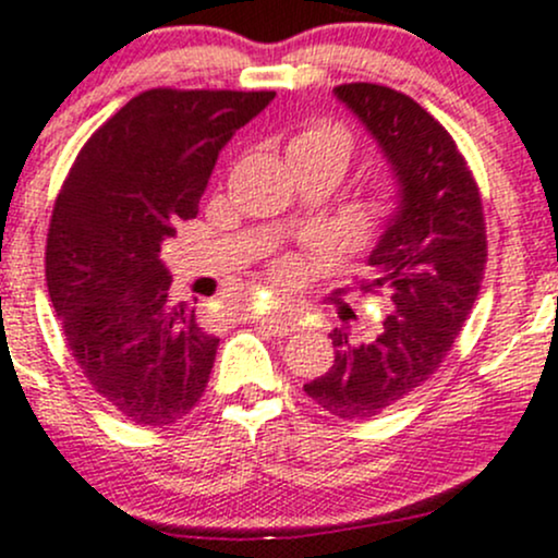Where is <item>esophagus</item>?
<instances>
[{
	"label": "esophagus",
	"mask_w": 558,
	"mask_h": 558,
	"mask_svg": "<svg viewBox=\"0 0 558 558\" xmlns=\"http://www.w3.org/2000/svg\"><path fill=\"white\" fill-rule=\"evenodd\" d=\"M254 320L256 326L267 328L269 333H275V337H289L291 331H296V318L291 313H254Z\"/></svg>",
	"instance_id": "34e87169"
}]
</instances>
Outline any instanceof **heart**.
Listing matches in <instances>:
<instances>
[{
  "instance_id": "b5f03b06",
  "label": "heart",
  "mask_w": 558,
  "mask_h": 558,
  "mask_svg": "<svg viewBox=\"0 0 558 558\" xmlns=\"http://www.w3.org/2000/svg\"><path fill=\"white\" fill-rule=\"evenodd\" d=\"M353 133L344 125L331 120H315L307 122L302 131L291 138V160L294 166H304V162H318V160H331L339 162V166H348L350 157H353ZM398 208V195L392 186H379L372 195V201L366 203V210H363V219H366L368 227L385 225ZM272 278L278 283H291L296 278V264L294 259H278L272 262Z\"/></svg>"
}]
</instances>
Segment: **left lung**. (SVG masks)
<instances>
[{"instance_id":"left-lung-1","label":"left lung","mask_w":558,"mask_h":558,"mask_svg":"<svg viewBox=\"0 0 558 558\" xmlns=\"http://www.w3.org/2000/svg\"><path fill=\"white\" fill-rule=\"evenodd\" d=\"M383 146L398 181L396 216L368 254L361 291L387 294L392 313L372 342L333 328V366L304 385L339 420H368L425 385L471 315L486 267L481 192L447 128L407 93L374 82L333 87Z\"/></svg>"}]
</instances>
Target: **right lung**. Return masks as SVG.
<instances>
[{
  "instance_id": "right-lung-1",
  "label": "right lung",
  "mask_w": 558,
  "mask_h": 558,
  "mask_svg": "<svg viewBox=\"0 0 558 558\" xmlns=\"http://www.w3.org/2000/svg\"><path fill=\"white\" fill-rule=\"evenodd\" d=\"M272 90L151 87L82 146L47 230L45 275L63 337L122 417L173 425L197 407L219 339L168 296L160 248L197 216L221 146Z\"/></svg>"
}]
</instances>
